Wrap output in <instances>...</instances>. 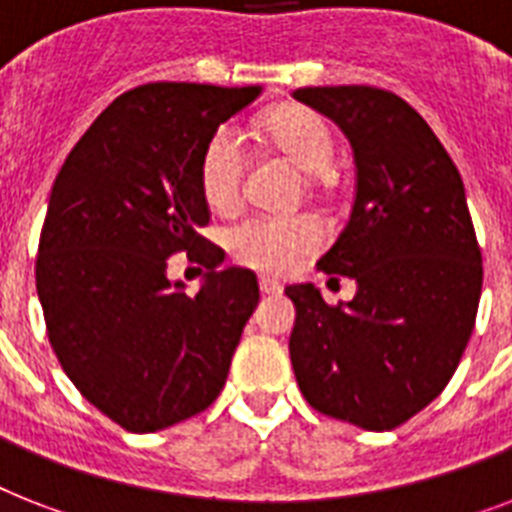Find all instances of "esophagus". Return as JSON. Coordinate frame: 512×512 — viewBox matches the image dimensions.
<instances>
[{"label":"esophagus","mask_w":512,"mask_h":512,"mask_svg":"<svg viewBox=\"0 0 512 512\" xmlns=\"http://www.w3.org/2000/svg\"><path fill=\"white\" fill-rule=\"evenodd\" d=\"M260 292H263V295H279L281 284L279 281H273L271 276H260Z\"/></svg>","instance_id":"1"}]
</instances>
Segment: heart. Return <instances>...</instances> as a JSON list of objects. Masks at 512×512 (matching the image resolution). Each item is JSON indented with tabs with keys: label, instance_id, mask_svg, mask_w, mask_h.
Masks as SVG:
<instances>
[{
	"label": "heart",
	"instance_id": "heart-1",
	"mask_svg": "<svg viewBox=\"0 0 512 512\" xmlns=\"http://www.w3.org/2000/svg\"><path fill=\"white\" fill-rule=\"evenodd\" d=\"M265 135L276 151L308 172L311 185L319 188L324 183V170L335 151V138L332 127L319 111L305 106L281 108L265 119ZM244 170L247 156L236 127H217L209 135L199 159L201 196L209 207L217 212L236 207ZM321 241L324 231L319 220L311 215H249L225 231V247L236 263L271 276L295 271L300 260L321 247Z\"/></svg>",
	"mask_w": 512,
	"mask_h": 512
}]
</instances>
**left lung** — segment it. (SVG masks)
<instances>
[{
    "label": "left lung",
    "instance_id": "left-lung-1",
    "mask_svg": "<svg viewBox=\"0 0 512 512\" xmlns=\"http://www.w3.org/2000/svg\"><path fill=\"white\" fill-rule=\"evenodd\" d=\"M292 95L353 146V209L319 271L358 284L337 305L313 284L287 287L292 369L316 412L393 430L446 388L476 327L484 265L462 177L396 92L340 84Z\"/></svg>",
    "mask_w": 512,
    "mask_h": 512
}]
</instances>
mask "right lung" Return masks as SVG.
Masks as SVG:
<instances>
[{"label": "right lung", "instance_id": "obj_1", "mask_svg": "<svg viewBox=\"0 0 512 512\" xmlns=\"http://www.w3.org/2000/svg\"><path fill=\"white\" fill-rule=\"evenodd\" d=\"M257 92L140 84L90 124L52 185L36 252L47 337L79 393L130 433L204 412L255 311V273L215 271L223 249L199 233V159ZM175 251L210 271L196 296L166 279Z\"/></svg>", "mask_w": 512, "mask_h": 512}]
</instances>
